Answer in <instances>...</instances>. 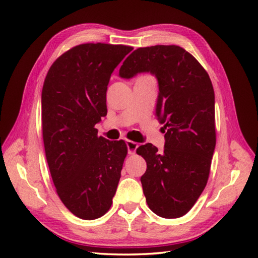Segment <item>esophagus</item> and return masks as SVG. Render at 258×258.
<instances>
[{
    "label": "esophagus",
    "mask_w": 258,
    "mask_h": 258,
    "mask_svg": "<svg viewBox=\"0 0 258 258\" xmlns=\"http://www.w3.org/2000/svg\"><path fill=\"white\" fill-rule=\"evenodd\" d=\"M126 145H127V150H128V154L130 155H133L136 149L139 147V144L136 143V142L133 141H126Z\"/></svg>",
    "instance_id": "34e87169"
}]
</instances>
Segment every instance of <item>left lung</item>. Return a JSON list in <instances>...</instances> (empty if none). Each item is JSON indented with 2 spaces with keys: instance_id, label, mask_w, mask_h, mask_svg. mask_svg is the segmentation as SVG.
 <instances>
[{
  "instance_id": "obj_1",
  "label": "left lung",
  "mask_w": 258,
  "mask_h": 258,
  "mask_svg": "<svg viewBox=\"0 0 258 258\" xmlns=\"http://www.w3.org/2000/svg\"><path fill=\"white\" fill-rule=\"evenodd\" d=\"M151 72L158 81L155 115L164 124L165 147L151 143L136 153L146 161L141 177L146 203L164 218L188 213L204 190L216 144L215 95L210 76L183 47H139L126 57L119 76Z\"/></svg>"
}]
</instances>
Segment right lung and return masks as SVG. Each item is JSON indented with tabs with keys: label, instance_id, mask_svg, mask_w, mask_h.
<instances>
[{
	"label": "right lung",
	"instance_id": "right-lung-1",
	"mask_svg": "<svg viewBox=\"0 0 258 258\" xmlns=\"http://www.w3.org/2000/svg\"><path fill=\"white\" fill-rule=\"evenodd\" d=\"M128 45L85 43L58 56L42 90V135L56 193L68 210L92 221L111 208L127 155L123 140L97 135L111 74Z\"/></svg>",
	"mask_w": 258,
	"mask_h": 258
}]
</instances>
